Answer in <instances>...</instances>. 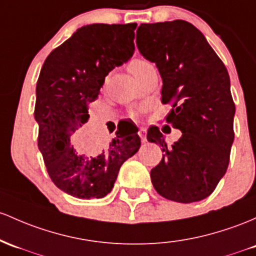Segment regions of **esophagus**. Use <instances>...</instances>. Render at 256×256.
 Segmentation results:
<instances>
[{
	"instance_id": "obj_1",
	"label": "esophagus",
	"mask_w": 256,
	"mask_h": 256,
	"mask_svg": "<svg viewBox=\"0 0 256 256\" xmlns=\"http://www.w3.org/2000/svg\"><path fill=\"white\" fill-rule=\"evenodd\" d=\"M138 134H140V137H141V141H142V143H146L147 142V130H146V128H141V130L138 131Z\"/></svg>"
}]
</instances>
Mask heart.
Instances as JSON below:
<instances>
[{
  "label": "heart",
  "instance_id": "b5f03b06",
  "mask_svg": "<svg viewBox=\"0 0 256 256\" xmlns=\"http://www.w3.org/2000/svg\"><path fill=\"white\" fill-rule=\"evenodd\" d=\"M148 64L147 60H134L130 62V64H128V70H130L131 72L136 76L137 74H138L141 70L144 68Z\"/></svg>",
  "mask_w": 256,
  "mask_h": 256
}]
</instances>
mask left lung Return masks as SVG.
I'll return each mask as SVG.
<instances>
[{
    "label": "left lung",
    "mask_w": 256,
    "mask_h": 256,
    "mask_svg": "<svg viewBox=\"0 0 256 256\" xmlns=\"http://www.w3.org/2000/svg\"><path fill=\"white\" fill-rule=\"evenodd\" d=\"M136 44L162 78V102L171 103L166 122L182 132L171 147L152 126L147 140L162 146V162L150 171L160 196L193 203L214 192L226 174L234 132L230 76L206 38L188 22L141 24Z\"/></svg>",
    "instance_id": "1"
}]
</instances>
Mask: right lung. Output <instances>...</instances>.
Instances as JSON below:
<instances>
[{
	"instance_id": "obj_1",
	"label": "right lung",
	"mask_w": 256,
	"mask_h": 256,
	"mask_svg": "<svg viewBox=\"0 0 256 256\" xmlns=\"http://www.w3.org/2000/svg\"><path fill=\"white\" fill-rule=\"evenodd\" d=\"M137 24H91L80 28L53 50L36 84L38 144L53 184L80 199L103 198L114 187L120 166L137 153L136 130L116 131L108 146L85 153L72 136L88 122V104L97 100L104 78L134 50Z\"/></svg>"
}]
</instances>
